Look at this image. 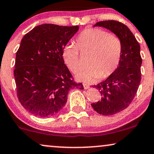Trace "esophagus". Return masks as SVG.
Segmentation results:
<instances>
[{"label":"esophagus","instance_id":"obj_1","mask_svg":"<svg viewBox=\"0 0 154 154\" xmlns=\"http://www.w3.org/2000/svg\"><path fill=\"white\" fill-rule=\"evenodd\" d=\"M83 87H84V89H87L89 88V85H87V84H83Z\"/></svg>","mask_w":154,"mask_h":154}]
</instances>
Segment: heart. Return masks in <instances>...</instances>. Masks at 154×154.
Returning a JSON list of instances; mask_svg holds the SVG:
<instances>
[{
	"instance_id": "heart-1",
	"label": "heart",
	"mask_w": 154,
	"mask_h": 154,
	"mask_svg": "<svg viewBox=\"0 0 154 154\" xmlns=\"http://www.w3.org/2000/svg\"><path fill=\"white\" fill-rule=\"evenodd\" d=\"M76 46L67 45L63 57L67 67L76 72L81 67L80 53H90L87 67L77 72L76 77L85 82H93L109 77L118 68L122 55V43L113 33L98 28L83 30L75 39Z\"/></svg>"
}]
</instances>
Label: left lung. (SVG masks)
I'll use <instances>...</instances> for the list:
<instances>
[{
	"instance_id": "obj_1",
	"label": "left lung",
	"mask_w": 154,
	"mask_h": 154,
	"mask_svg": "<svg viewBox=\"0 0 154 154\" xmlns=\"http://www.w3.org/2000/svg\"><path fill=\"white\" fill-rule=\"evenodd\" d=\"M103 26L120 38L122 55L116 70L105 81L94 86L101 95V101L91 103L98 113L112 116L128 107L137 94L141 82L140 46L125 24L116 20H106L94 26Z\"/></svg>"
}]
</instances>
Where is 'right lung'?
I'll return each mask as SVG.
<instances>
[{
  "label": "right lung",
  "instance_id": "add662e5",
  "mask_svg": "<svg viewBox=\"0 0 154 154\" xmlns=\"http://www.w3.org/2000/svg\"><path fill=\"white\" fill-rule=\"evenodd\" d=\"M79 28L44 24L22 38L14 77L19 101L34 116H55L65 106L69 90L84 89L74 80L63 58V48Z\"/></svg>",
  "mask_w": 154,
  "mask_h": 154
}]
</instances>
